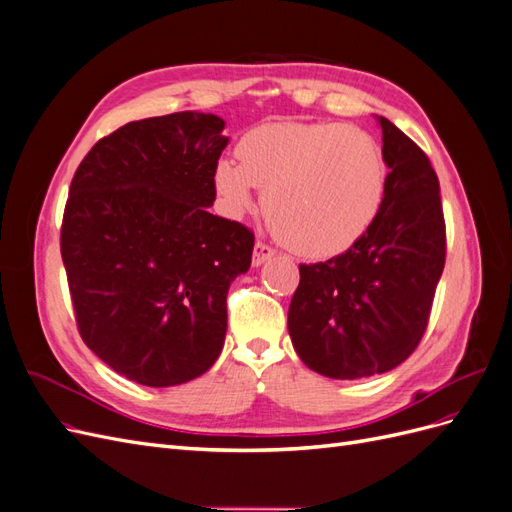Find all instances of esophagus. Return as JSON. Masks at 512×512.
Returning a JSON list of instances; mask_svg holds the SVG:
<instances>
[{"label": "esophagus", "mask_w": 512, "mask_h": 512, "mask_svg": "<svg viewBox=\"0 0 512 512\" xmlns=\"http://www.w3.org/2000/svg\"><path fill=\"white\" fill-rule=\"evenodd\" d=\"M275 256V250L271 245H267L265 241H256V245H254V256H252V265L254 267H260V265H265L267 260H271Z\"/></svg>", "instance_id": "esophagus-1"}]
</instances>
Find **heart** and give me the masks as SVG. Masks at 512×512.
Wrapping results in <instances>:
<instances>
[{
    "instance_id": "1",
    "label": "heart",
    "mask_w": 512,
    "mask_h": 512,
    "mask_svg": "<svg viewBox=\"0 0 512 512\" xmlns=\"http://www.w3.org/2000/svg\"><path fill=\"white\" fill-rule=\"evenodd\" d=\"M237 162H218L213 188L232 218L265 192V211L290 250L331 258L359 241L384 203L389 166L374 136L339 121L265 123L241 136Z\"/></svg>"
}]
</instances>
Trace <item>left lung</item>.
<instances>
[{"label":"left lung","mask_w":512,"mask_h":512,"mask_svg":"<svg viewBox=\"0 0 512 512\" xmlns=\"http://www.w3.org/2000/svg\"><path fill=\"white\" fill-rule=\"evenodd\" d=\"M376 121L389 166L378 218L344 254L299 267L288 309L301 361L335 380L384 374L408 359L427 329L446 258L436 170L389 119Z\"/></svg>","instance_id":"8db88e82"}]
</instances>
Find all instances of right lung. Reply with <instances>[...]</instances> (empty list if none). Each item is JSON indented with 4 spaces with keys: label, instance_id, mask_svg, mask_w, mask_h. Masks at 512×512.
Here are the masks:
<instances>
[{
    "label": "right lung",
    "instance_id": "add662e5",
    "mask_svg": "<svg viewBox=\"0 0 512 512\" xmlns=\"http://www.w3.org/2000/svg\"><path fill=\"white\" fill-rule=\"evenodd\" d=\"M211 113L130 121L76 168L61 258L83 342L145 386L190 382L218 361L226 294L254 235L209 213L228 136Z\"/></svg>",
    "mask_w": 512,
    "mask_h": 512
}]
</instances>
